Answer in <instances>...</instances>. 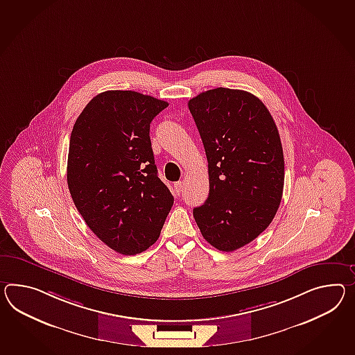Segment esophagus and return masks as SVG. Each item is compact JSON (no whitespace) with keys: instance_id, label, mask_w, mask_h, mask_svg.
Masks as SVG:
<instances>
[{"instance_id":"obj_1","label":"esophagus","mask_w":355,"mask_h":355,"mask_svg":"<svg viewBox=\"0 0 355 355\" xmlns=\"http://www.w3.org/2000/svg\"><path fill=\"white\" fill-rule=\"evenodd\" d=\"M174 191H175V193L177 195H180L182 191V182H175L174 183Z\"/></svg>"}]
</instances>
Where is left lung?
I'll return each instance as SVG.
<instances>
[{"label":"left lung","instance_id":"1","mask_svg":"<svg viewBox=\"0 0 355 355\" xmlns=\"http://www.w3.org/2000/svg\"><path fill=\"white\" fill-rule=\"evenodd\" d=\"M189 109L208 159V200L193 209L207 241L234 251L273 220L284 192L285 162L272 115L257 96L214 88L191 98Z\"/></svg>","mask_w":355,"mask_h":355}]
</instances>
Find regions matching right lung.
<instances>
[{
    "label": "right lung",
    "mask_w": 355,
    "mask_h": 355,
    "mask_svg": "<svg viewBox=\"0 0 355 355\" xmlns=\"http://www.w3.org/2000/svg\"><path fill=\"white\" fill-rule=\"evenodd\" d=\"M166 106L135 91H106L87 104L71 130V199L89 230L123 255L148 249L173 207L150 141V123Z\"/></svg>",
    "instance_id": "add662e5"
}]
</instances>
